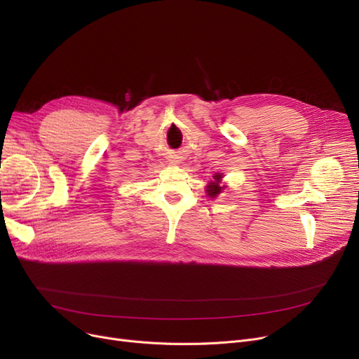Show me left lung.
<instances>
[{
  "label": "left lung",
  "instance_id": "8db88e82",
  "mask_svg": "<svg viewBox=\"0 0 359 359\" xmlns=\"http://www.w3.org/2000/svg\"><path fill=\"white\" fill-rule=\"evenodd\" d=\"M222 177H224L222 173H215V175L212 176V180H210L208 183H206V186H205V194H206V196L214 199V198H217L219 194H222V191L225 189V187H227V186H225V184L222 183Z\"/></svg>",
  "mask_w": 359,
  "mask_h": 359
}]
</instances>
